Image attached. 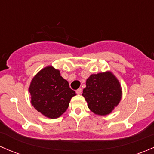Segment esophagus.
I'll list each match as a JSON object with an SVG mask.
<instances>
[{
    "label": "esophagus",
    "instance_id": "esophagus-1",
    "mask_svg": "<svg viewBox=\"0 0 154 154\" xmlns=\"http://www.w3.org/2000/svg\"><path fill=\"white\" fill-rule=\"evenodd\" d=\"M76 93H77V94H80L82 93V89L81 88H78V89L76 91Z\"/></svg>",
    "mask_w": 154,
    "mask_h": 154
}]
</instances>
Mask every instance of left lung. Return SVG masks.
<instances>
[{"label":"left lung","mask_w":154,"mask_h":154,"mask_svg":"<svg viewBox=\"0 0 154 154\" xmlns=\"http://www.w3.org/2000/svg\"><path fill=\"white\" fill-rule=\"evenodd\" d=\"M82 95L93 113L104 116L110 114L120 103L122 86L117 77L109 71L93 74L86 80Z\"/></svg>","instance_id":"obj_1"}]
</instances>
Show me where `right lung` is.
Masks as SVG:
<instances>
[{
	"label": "right lung",
	"mask_w": 154,
	"mask_h": 154,
	"mask_svg": "<svg viewBox=\"0 0 154 154\" xmlns=\"http://www.w3.org/2000/svg\"><path fill=\"white\" fill-rule=\"evenodd\" d=\"M31 104L48 119H57L67 110L71 97L75 96L60 70L48 66L33 77L29 86Z\"/></svg>",
	"instance_id": "right-lung-1"
}]
</instances>
